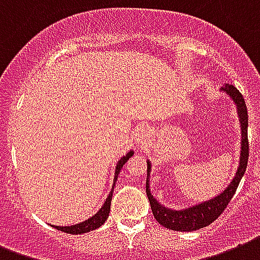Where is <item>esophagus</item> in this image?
<instances>
[{"instance_id": "obj_1", "label": "esophagus", "mask_w": 260, "mask_h": 260, "mask_svg": "<svg viewBox=\"0 0 260 260\" xmlns=\"http://www.w3.org/2000/svg\"><path fill=\"white\" fill-rule=\"evenodd\" d=\"M152 137V130L149 126H141L138 130H137L136 134V141L138 145H144L148 140H150Z\"/></svg>"}]
</instances>
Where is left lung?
<instances>
[{"instance_id":"1","label":"left lung","mask_w":260,"mask_h":260,"mask_svg":"<svg viewBox=\"0 0 260 260\" xmlns=\"http://www.w3.org/2000/svg\"><path fill=\"white\" fill-rule=\"evenodd\" d=\"M220 92L225 93L228 98L232 99L233 104L236 106L237 118L240 123L241 130V149H240V161L233 179L228 186L225 187L220 194L207 199L201 203L192 205V206L183 207V209H171L162 205L154 198L150 191V172H152V162L146 160L148 164V178H146V195L149 198V203L152 207V213L158 224L166 226L172 231L178 232H194L198 229H202L207 225H210L213 221H216L224 212L225 207L228 206L231 199L236 192L237 186L240 183L248 162V112L247 106L241 93L231 84H224L220 88Z\"/></svg>"}]
</instances>
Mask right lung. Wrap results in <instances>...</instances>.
<instances>
[{
    "label": "right lung",
    "mask_w": 260,
    "mask_h": 260,
    "mask_svg": "<svg viewBox=\"0 0 260 260\" xmlns=\"http://www.w3.org/2000/svg\"><path fill=\"white\" fill-rule=\"evenodd\" d=\"M133 154H134V150H130L124 154L123 157L120 158L116 161V167H115V175H114V183H112V188L110 191V194H108L107 199L104 201L103 203V206L100 207L98 210V213L94 214V216L89 217L88 220L82 221V222H78V224L74 225H69V226H57V225H53L54 228L58 229V231H61V232H66L70 233V235H82V233H88L90 231H94V229L100 228L108 218V214H110V209H111V199H112V192H114V187H115L116 179H118V175H119L120 170H122V167L127 162V160L132 157Z\"/></svg>",
    "instance_id": "1"
}]
</instances>
